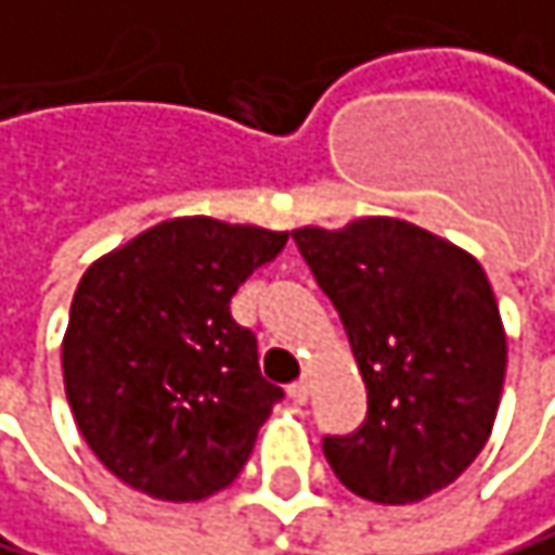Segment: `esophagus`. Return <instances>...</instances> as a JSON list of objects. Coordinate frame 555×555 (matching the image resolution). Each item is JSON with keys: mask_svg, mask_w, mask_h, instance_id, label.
<instances>
[{"mask_svg": "<svg viewBox=\"0 0 555 555\" xmlns=\"http://www.w3.org/2000/svg\"><path fill=\"white\" fill-rule=\"evenodd\" d=\"M289 397H293V403H306L309 400V380L302 377V380L289 384Z\"/></svg>", "mask_w": 555, "mask_h": 555, "instance_id": "esophagus-1", "label": "esophagus"}]
</instances>
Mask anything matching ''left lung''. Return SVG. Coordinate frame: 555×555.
<instances>
[{
	"label": "left lung",
	"mask_w": 555,
	"mask_h": 555,
	"mask_svg": "<svg viewBox=\"0 0 555 555\" xmlns=\"http://www.w3.org/2000/svg\"><path fill=\"white\" fill-rule=\"evenodd\" d=\"M293 240L335 302L367 384L364 423L322 439L332 472L377 504L442 491L485 449L507 371L485 269L393 217L302 227Z\"/></svg>",
	"instance_id": "left-lung-1"
}]
</instances>
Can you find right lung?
Here are the masks:
<instances>
[{"label":"right lung","mask_w":555,"mask_h":555,"mask_svg":"<svg viewBox=\"0 0 555 555\" xmlns=\"http://www.w3.org/2000/svg\"><path fill=\"white\" fill-rule=\"evenodd\" d=\"M289 233L165 220L96 259L74 293L64 390L93 455L129 488L201 501L246 465L272 403L256 335L233 322L246 275Z\"/></svg>","instance_id":"right-lung-1"}]
</instances>
